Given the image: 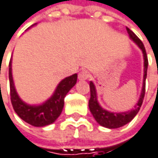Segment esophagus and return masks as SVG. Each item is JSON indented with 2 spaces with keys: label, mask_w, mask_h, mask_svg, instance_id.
<instances>
[{
  "label": "esophagus",
  "mask_w": 158,
  "mask_h": 158,
  "mask_svg": "<svg viewBox=\"0 0 158 158\" xmlns=\"http://www.w3.org/2000/svg\"><path fill=\"white\" fill-rule=\"evenodd\" d=\"M89 77H90V73H89V72L86 71V70H82V71L79 73V74H78V78H79L80 80H86V79H88Z\"/></svg>",
  "instance_id": "34e87169"
}]
</instances>
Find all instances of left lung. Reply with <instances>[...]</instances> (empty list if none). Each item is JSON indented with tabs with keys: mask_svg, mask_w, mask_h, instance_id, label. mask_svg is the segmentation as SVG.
<instances>
[{
	"mask_svg": "<svg viewBox=\"0 0 158 158\" xmlns=\"http://www.w3.org/2000/svg\"><path fill=\"white\" fill-rule=\"evenodd\" d=\"M127 32L130 36V38L133 40L138 46L139 48L142 49L143 54V60H144V74H143V89H142V94L140 96L139 101L136 104V106L134 107L133 110H131V111L128 112H122V113H113V112H110L105 110L104 109H102L97 99V92H96V87L94 85V84L92 82H90L89 86H90V99H89V110L92 113V115L94 116L95 119L103 127L106 128H110V129H116L124 126L125 124L129 123L132 118L136 116V114L138 113L143 101V98H144V94H145V79H146V74H147V66H148V59H147V55H146V51H145V48L143 44V42L128 27H126Z\"/></svg>",
	"mask_w": 158,
	"mask_h": 158,
	"instance_id": "obj_1",
	"label": "left lung"
}]
</instances>
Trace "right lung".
<instances>
[{
	"label": "right lung",
	"mask_w": 158,
	"mask_h": 158,
	"mask_svg": "<svg viewBox=\"0 0 158 158\" xmlns=\"http://www.w3.org/2000/svg\"><path fill=\"white\" fill-rule=\"evenodd\" d=\"M11 61L9 63V81H10V96L13 108L16 114L27 122L28 124L36 127H43L48 125L56 120L63 109L64 98L70 89L76 84L77 74L74 73L63 79L59 85L53 96L40 106H29L24 103L18 97L12 76Z\"/></svg>",
	"instance_id": "right-lung-1"
}]
</instances>
